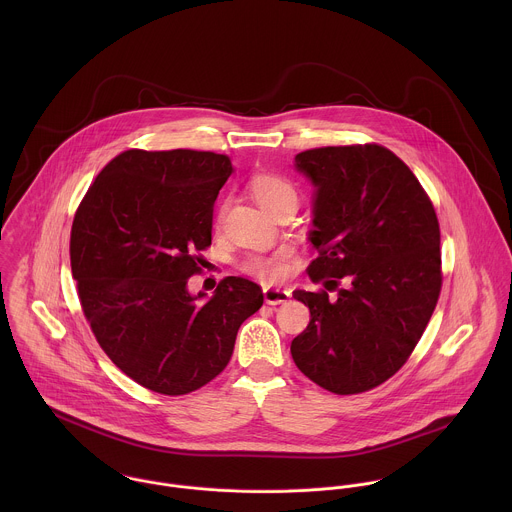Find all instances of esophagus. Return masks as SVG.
<instances>
[{"mask_svg":"<svg viewBox=\"0 0 512 512\" xmlns=\"http://www.w3.org/2000/svg\"><path fill=\"white\" fill-rule=\"evenodd\" d=\"M292 297L290 290H282V288H264V299L268 305H280L286 303Z\"/></svg>","mask_w":512,"mask_h":512,"instance_id":"esophagus-1","label":"esophagus"}]
</instances>
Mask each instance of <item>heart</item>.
Returning <instances> with one entry per match:
<instances>
[{"label":"heart","instance_id":"heart-1","mask_svg":"<svg viewBox=\"0 0 512 512\" xmlns=\"http://www.w3.org/2000/svg\"><path fill=\"white\" fill-rule=\"evenodd\" d=\"M252 193L268 211H276L284 201L297 199V191L292 183L276 173H258L252 177ZM224 213V205L220 207L219 217ZM292 248H280L276 252H250L242 258L240 270L248 276H254L262 282H280L288 270L292 260Z\"/></svg>","mask_w":512,"mask_h":512}]
</instances>
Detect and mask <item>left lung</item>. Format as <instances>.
Masks as SVG:
<instances>
[{
	"label": "left lung",
	"instance_id": "obj_1",
	"mask_svg": "<svg viewBox=\"0 0 512 512\" xmlns=\"http://www.w3.org/2000/svg\"><path fill=\"white\" fill-rule=\"evenodd\" d=\"M317 187L307 266L326 290L293 297L311 319L292 341L293 363L321 388L349 396L394 376L416 349L441 292L439 222L412 169L378 144L295 155ZM341 281L347 289H339Z\"/></svg>",
	"mask_w": 512,
	"mask_h": 512
}]
</instances>
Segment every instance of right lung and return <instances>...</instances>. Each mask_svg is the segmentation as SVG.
<instances>
[{
    "mask_svg": "<svg viewBox=\"0 0 512 512\" xmlns=\"http://www.w3.org/2000/svg\"><path fill=\"white\" fill-rule=\"evenodd\" d=\"M228 155L197 149L116 155L82 197L71 270L82 313L108 359L147 390L181 396L226 368L262 288L226 276L209 301L187 290L211 246Z\"/></svg>",
    "mask_w": 512,
    "mask_h": 512,
    "instance_id": "obj_1",
    "label": "right lung"
}]
</instances>
